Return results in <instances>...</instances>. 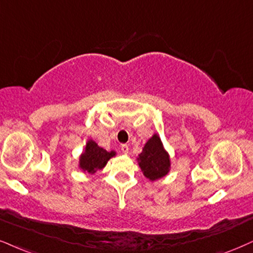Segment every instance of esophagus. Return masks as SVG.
Instances as JSON below:
<instances>
[{
	"label": "esophagus",
	"mask_w": 253,
	"mask_h": 253,
	"mask_svg": "<svg viewBox=\"0 0 253 253\" xmlns=\"http://www.w3.org/2000/svg\"><path fill=\"white\" fill-rule=\"evenodd\" d=\"M121 150H122V152H123V154H127V152H129V146H127L126 144H122L121 145Z\"/></svg>",
	"instance_id": "1"
}]
</instances>
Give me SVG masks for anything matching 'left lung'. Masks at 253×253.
I'll use <instances>...</instances> for the list:
<instances>
[{
    "instance_id": "1",
    "label": "left lung",
    "mask_w": 253,
    "mask_h": 253,
    "mask_svg": "<svg viewBox=\"0 0 253 253\" xmlns=\"http://www.w3.org/2000/svg\"><path fill=\"white\" fill-rule=\"evenodd\" d=\"M138 161L144 176L151 180L165 176L170 168L169 155L163 149V144L157 135L149 139L139 155Z\"/></svg>"
}]
</instances>
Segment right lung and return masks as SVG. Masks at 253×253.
<instances>
[{
	"label": "right lung",
	"mask_w": 253,
	"mask_h": 253,
	"mask_svg": "<svg viewBox=\"0 0 253 253\" xmlns=\"http://www.w3.org/2000/svg\"><path fill=\"white\" fill-rule=\"evenodd\" d=\"M112 156H115L114 151L108 152L104 149L99 148L93 141H88L85 152L81 156L80 167L88 173H95L96 171L105 167Z\"/></svg>",
	"instance_id": "add662e5"
}]
</instances>
